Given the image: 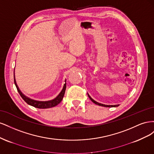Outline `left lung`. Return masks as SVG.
Listing matches in <instances>:
<instances>
[{"instance_id": "1", "label": "left lung", "mask_w": 154, "mask_h": 154, "mask_svg": "<svg viewBox=\"0 0 154 154\" xmlns=\"http://www.w3.org/2000/svg\"><path fill=\"white\" fill-rule=\"evenodd\" d=\"M88 97H89V98L91 99V100L93 102V103L96 104V105H100V106H105V107H113V106L116 107V106H119V105H103V104H101V103H97V102H96V101H94L93 99H92L91 97L89 96V95H88Z\"/></svg>"}]
</instances>
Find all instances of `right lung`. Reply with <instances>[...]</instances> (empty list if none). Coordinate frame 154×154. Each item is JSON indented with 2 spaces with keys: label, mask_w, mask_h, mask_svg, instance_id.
<instances>
[{
  "label": "right lung",
  "mask_w": 154,
  "mask_h": 154,
  "mask_svg": "<svg viewBox=\"0 0 154 154\" xmlns=\"http://www.w3.org/2000/svg\"><path fill=\"white\" fill-rule=\"evenodd\" d=\"M14 82H15L17 89L18 93H19V94L20 95V96L22 97V98L24 100L27 104H29L32 106L36 107V108H38V109H48V108H51V107L57 106L62 100L65 94V92H66V83H65L62 91L60 93L59 95L56 97V98H54L53 100L48 101H35L33 100L29 99V97H27L22 94L17 85L15 79V76H14Z\"/></svg>",
  "instance_id": "add662e5"
}]
</instances>
